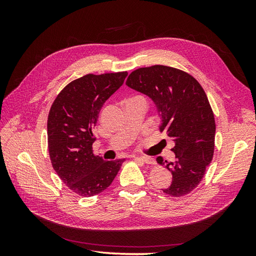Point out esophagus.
Segmentation results:
<instances>
[{
  "instance_id": "1",
  "label": "esophagus",
  "mask_w": 256,
  "mask_h": 256,
  "mask_svg": "<svg viewBox=\"0 0 256 256\" xmlns=\"http://www.w3.org/2000/svg\"><path fill=\"white\" fill-rule=\"evenodd\" d=\"M136 160L138 162H142V164H154V162L150 158H146V157H142V158L136 157Z\"/></svg>"
}]
</instances>
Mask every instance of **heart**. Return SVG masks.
<instances>
[{
  "mask_svg": "<svg viewBox=\"0 0 256 256\" xmlns=\"http://www.w3.org/2000/svg\"><path fill=\"white\" fill-rule=\"evenodd\" d=\"M126 102H145V104H146V100H145V98H144L143 96H140V95H136V96L131 97V98L127 99Z\"/></svg>",
  "mask_w": 256,
  "mask_h": 256,
  "instance_id": "heart-1",
  "label": "heart"
}]
</instances>
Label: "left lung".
I'll list each match as a JSON object with an SVG mask.
<instances>
[{"instance_id": "obj_1", "label": "left lung", "mask_w": 256, "mask_h": 256, "mask_svg": "<svg viewBox=\"0 0 256 256\" xmlns=\"http://www.w3.org/2000/svg\"><path fill=\"white\" fill-rule=\"evenodd\" d=\"M126 84L152 99L161 113L160 130L174 142L173 162L157 158L173 176L161 190L174 198L189 194L203 180L214 150V115L202 85L190 74L166 65L138 68Z\"/></svg>"}]
</instances>
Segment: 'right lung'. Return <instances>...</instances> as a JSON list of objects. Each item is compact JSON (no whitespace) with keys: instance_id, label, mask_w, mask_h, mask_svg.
<instances>
[{"instance_id":"add662e5","label":"right lung","mask_w":256,"mask_h":256,"mask_svg":"<svg viewBox=\"0 0 256 256\" xmlns=\"http://www.w3.org/2000/svg\"><path fill=\"white\" fill-rule=\"evenodd\" d=\"M127 72L88 74L68 83L48 115V148L54 171L72 192L90 198L106 190L125 159L104 161L92 152L99 112Z\"/></svg>"}]
</instances>
